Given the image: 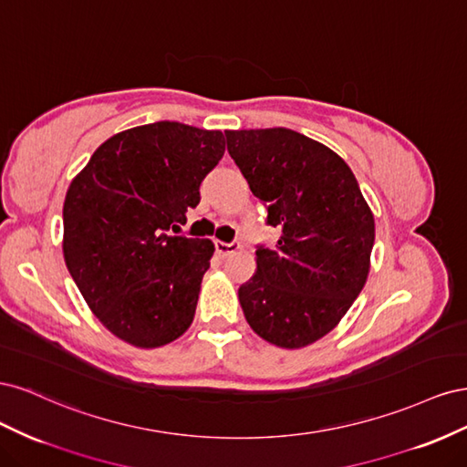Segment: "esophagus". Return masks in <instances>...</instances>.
Masks as SVG:
<instances>
[{
  "instance_id": "34e87169",
  "label": "esophagus",
  "mask_w": 467,
  "mask_h": 467,
  "mask_svg": "<svg viewBox=\"0 0 467 467\" xmlns=\"http://www.w3.org/2000/svg\"><path fill=\"white\" fill-rule=\"evenodd\" d=\"M239 249V244L237 242H232V244H225V242H216V253L220 257H228L232 255V253H235Z\"/></svg>"
}]
</instances>
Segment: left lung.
I'll return each mask as SVG.
<instances>
[{
    "mask_svg": "<svg viewBox=\"0 0 467 467\" xmlns=\"http://www.w3.org/2000/svg\"><path fill=\"white\" fill-rule=\"evenodd\" d=\"M232 160L280 230L257 245V273L239 286L251 329L282 348L327 335L370 271L374 216L338 155L288 129L225 130Z\"/></svg>",
    "mask_w": 467,
    "mask_h": 467,
    "instance_id": "obj_1",
    "label": "left lung"
}]
</instances>
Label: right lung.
<instances>
[{"instance_id": "add662e5", "label": "right lung", "mask_w": 467, "mask_h": 467, "mask_svg": "<svg viewBox=\"0 0 467 467\" xmlns=\"http://www.w3.org/2000/svg\"><path fill=\"white\" fill-rule=\"evenodd\" d=\"M225 151L220 130L160 120L99 146L64 201V259L91 312L122 341L155 348L194 317L214 245L171 235Z\"/></svg>"}]
</instances>
